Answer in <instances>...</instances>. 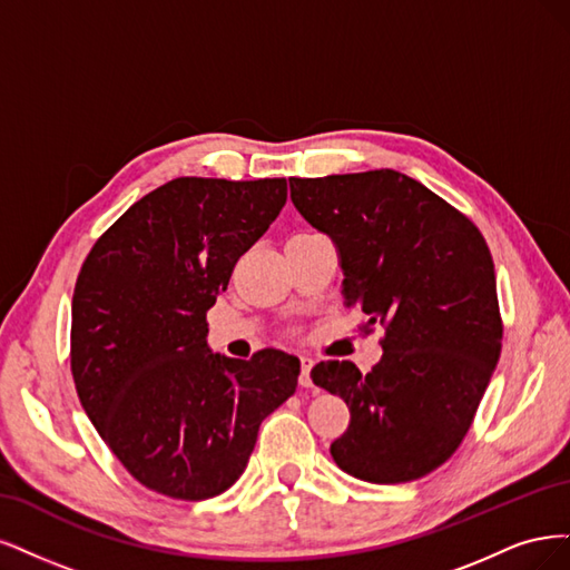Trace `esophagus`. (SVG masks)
<instances>
[{
    "label": "esophagus",
    "instance_id": "1",
    "mask_svg": "<svg viewBox=\"0 0 570 570\" xmlns=\"http://www.w3.org/2000/svg\"><path fill=\"white\" fill-rule=\"evenodd\" d=\"M312 362L309 357H301V385L303 389H312V379H309V372H312Z\"/></svg>",
    "mask_w": 570,
    "mask_h": 570
}]
</instances>
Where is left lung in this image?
<instances>
[{"mask_svg": "<svg viewBox=\"0 0 570 570\" xmlns=\"http://www.w3.org/2000/svg\"><path fill=\"white\" fill-rule=\"evenodd\" d=\"M288 187L296 210L336 244L345 305L370 317L366 328L385 326L383 357L366 376L338 360L309 372L351 410L334 462L366 483L416 481L462 443L500 360L485 238L395 170L291 177Z\"/></svg>", "mask_w": 570, "mask_h": 570, "instance_id": "left-lung-1", "label": "left lung"}]
</instances>
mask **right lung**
Segmentation results:
<instances>
[{"label":"right lung","mask_w":570,"mask_h":570,"mask_svg":"<svg viewBox=\"0 0 570 570\" xmlns=\"http://www.w3.org/2000/svg\"><path fill=\"white\" fill-rule=\"evenodd\" d=\"M286 204V179L177 177L127 208L72 293L70 370L122 466L175 500H210L244 473L301 360L213 353L206 312Z\"/></svg>","instance_id":"add662e5"}]
</instances>
